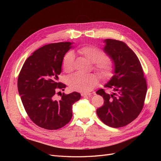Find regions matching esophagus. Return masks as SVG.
<instances>
[{"label":"esophagus","mask_w":161,"mask_h":161,"mask_svg":"<svg viewBox=\"0 0 161 161\" xmlns=\"http://www.w3.org/2000/svg\"><path fill=\"white\" fill-rule=\"evenodd\" d=\"M81 96L82 97H91V93H86V92H82Z\"/></svg>","instance_id":"1"}]
</instances>
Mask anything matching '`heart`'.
Returning <instances> with one entry per match:
<instances>
[{
    "mask_svg": "<svg viewBox=\"0 0 161 161\" xmlns=\"http://www.w3.org/2000/svg\"><path fill=\"white\" fill-rule=\"evenodd\" d=\"M80 54L94 63V69L98 72L101 79L108 80L114 76V64L111 58L103 53L99 47L94 46H85L78 50ZM75 56L70 51L64 55L62 60V69L69 72L75 69ZM68 83L72 90L82 92L91 91L98 83V78L94 74L85 75L76 72L68 78Z\"/></svg>",
    "mask_w": 161,
    "mask_h": 161,
    "instance_id": "1",
    "label": "heart"
}]
</instances>
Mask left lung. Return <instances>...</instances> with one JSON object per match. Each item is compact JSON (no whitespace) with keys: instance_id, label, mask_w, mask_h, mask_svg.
<instances>
[{"instance_id":"1","label":"left lung","mask_w":161,"mask_h":161,"mask_svg":"<svg viewBox=\"0 0 161 161\" xmlns=\"http://www.w3.org/2000/svg\"><path fill=\"white\" fill-rule=\"evenodd\" d=\"M105 52L114 64V75L96 93L103 97V105L97 109L99 119L111 128H121L134 121L142 111L147 91L144 71L135 53L123 42L105 40Z\"/></svg>"}]
</instances>
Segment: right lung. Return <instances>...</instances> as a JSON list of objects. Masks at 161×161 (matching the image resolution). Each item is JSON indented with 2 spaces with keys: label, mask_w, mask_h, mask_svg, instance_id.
I'll use <instances>...</instances> for the list:
<instances>
[{
  "label": "right lung",
  "mask_w": 161,
  "mask_h": 161,
  "mask_svg": "<svg viewBox=\"0 0 161 161\" xmlns=\"http://www.w3.org/2000/svg\"><path fill=\"white\" fill-rule=\"evenodd\" d=\"M71 44L53 43L39 48L27 58L19 75L17 86L23 107L39 127L50 130L64 127L72 118V105L80 99V93L73 92L55 99L58 89L66 88L58 80Z\"/></svg>",
  "instance_id": "add662e5"
}]
</instances>
